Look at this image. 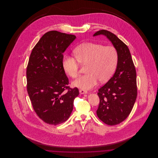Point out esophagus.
Segmentation results:
<instances>
[{
  "instance_id": "34e87169",
  "label": "esophagus",
  "mask_w": 158,
  "mask_h": 158,
  "mask_svg": "<svg viewBox=\"0 0 158 158\" xmlns=\"http://www.w3.org/2000/svg\"><path fill=\"white\" fill-rule=\"evenodd\" d=\"M79 92L81 94H86L88 93V92L86 90H83V89H80Z\"/></svg>"
}]
</instances>
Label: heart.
<instances>
[{
  "label": "heart",
  "instance_id": "heart-1",
  "mask_svg": "<svg viewBox=\"0 0 158 158\" xmlns=\"http://www.w3.org/2000/svg\"><path fill=\"white\" fill-rule=\"evenodd\" d=\"M76 57L65 55L62 65L65 72L72 78L79 75V64H88L85 75L73 81L74 86L89 90L101 82H107L113 76L118 63V53L111 45L103 46L94 43H84L74 50Z\"/></svg>",
  "mask_w": 158,
  "mask_h": 158
}]
</instances>
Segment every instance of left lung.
Returning <instances> with one entry per match:
<instances>
[{
  "mask_svg": "<svg viewBox=\"0 0 158 158\" xmlns=\"http://www.w3.org/2000/svg\"><path fill=\"white\" fill-rule=\"evenodd\" d=\"M104 35L118 53V63L113 77L98 90L100 99L97 114L107 125L114 126L126 120L137 98L136 72L127 46L108 31H99L94 37Z\"/></svg>",
  "mask_w": 158,
  "mask_h": 158,
  "instance_id": "8db88e82",
  "label": "left lung"
}]
</instances>
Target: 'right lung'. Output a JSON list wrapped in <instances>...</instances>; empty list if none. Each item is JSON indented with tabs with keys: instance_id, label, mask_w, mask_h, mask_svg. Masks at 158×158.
<instances>
[{
	"instance_id": "add662e5",
	"label": "right lung",
	"mask_w": 158,
	"mask_h": 158,
	"mask_svg": "<svg viewBox=\"0 0 158 158\" xmlns=\"http://www.w3.org/2000/svg\"><path fill=\"white\" fill-rule=\"evenodd\" d=\"M76 38L57 31L47 32L31 53L27 69L28 94L38 116L51 125L68 120L79 94L77 88L68 86L62 65L63 53Z\"/></svg>"
}]
</instances>
